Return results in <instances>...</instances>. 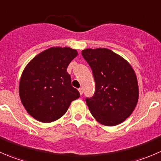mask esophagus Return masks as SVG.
Instances as JSON below:
<instances>
[{"instance_id": "obj_1", "label": "esophagus", "mask_w": 161, "mask_h": 161, "mask_svg": "<svg viewBox=\"0 0 161 161\" xmlns=\"http://www.w3.org/2000/svg\"><path fill=\"white\" fill-rule=\"evenodd\" d=\"M79 93H80V95H82V93H83V90H82V88H79Z\"/></svg>"}]
</instances>
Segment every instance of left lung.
I'll list each match as a JSON object with an SVG mask.
<instances>
[{
    "label": "left lung",
    "instance_id": "obj_1",
    "mask_svg": "<svg viewBox=\"0 0 161 161\" xmlns=\"http://www.w3.org/2000/svg\"><path fill=\"white\" fill-rule=\"evenodd\" d=\"M95 80V92L86 98L97 121L108 126L120 124L134 111L139 98L135 71L124 58L107 48L82 51Z\"/></svg>",
    "mask_w": 161,
    "mask_h": 161
}]
</instances>
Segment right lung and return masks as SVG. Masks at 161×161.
Returning <instances> with one entry per match:
<instances>
[{
  "label": "right lung",
  "instance_id": "1",
  "mask_svg": "<svg viewBox=\"0 0 161 161\" xmlns=\"http://www.w3.org/2000/svg\"><path fill=\"white\" fill-rule=\"evenodd\" d=\"M77 55L70 47H51L39 53L25 67L19 83V96L31 116L41 122L54 121L80 97L67 72L68 66Z\"/></svg>",
  "mask_w": 161,
  "mask_h": 161
}]
</instances>
